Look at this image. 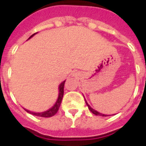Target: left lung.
Masks as SVG:
<instances>
[{
    "label": "left lung",
    "instance_id": "8db88e82",
    "mask_svg": "<svg viewBox=\"0 0 146 146\" xmlns=\"http://www.w3.org/2000/svg\"><path fill=\"white\" fill-rule=\"evenodd\" d=\"M85 102H86V100H85ZM86 104H87V106H88V107L89 110H90V111H91V112H92V113H93V114H95V115H96V116H106V115H105V114H102V113L97 112L96 110H93V109H92V108L91 107V106H89L88 104V102H86Z\"/></svg>",
    "mask_w": 146,
    "mask_h": 146
}]
</instances>
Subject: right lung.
Listing matches in <instances>:
<instances>
[{
	"instance_id": "1",
	"label": "right lung",
	"mask_w": 146,
	"mask_h": 146,
	"mask_svg": "<svg viewBox=\"0 0 146 146\" xmlns=\"http://www.w3.org/2000/svg\"><path fill=\"white\" fill-rule=\"evenodd\" d=\"M35 33H33L32 36H30V38H31L32 36L34 35ZM29 38V39H30ZM65 82H66V80H64L63 82L61 83V84L58 87V89H59V92H58V99L56 102H55V104L51 108V109H49L47 111H45V112H43V113H33V112H30L29 110H27V113H31V114H33L34 116H41V117H51V116H54V114H56L57 112L58 111V109L60 107V105L61 102H62V97H63V94H64V85H65Z\"/></svg>"
}]
</instances>
